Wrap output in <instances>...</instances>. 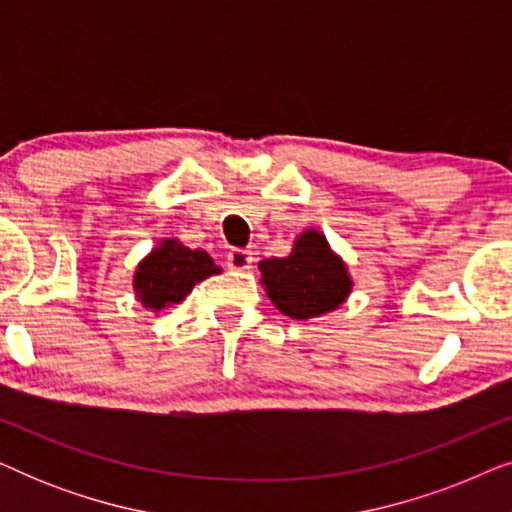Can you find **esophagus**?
I'll return each mask as SVG.
<instances>
[{
	"instance_id": "1",
	"label": "esophagus",
	"mask_w": 512,
	"mask_h": 512,
	"mask_svg": "<svg viewBox=\"0 0 512 512\" xmlns=\"http://www.w3.org/2000/svg\"><path fill=\"white\" fill-rule=\"evenodd\" d=\"M251 265H254V254L247 249H233L228 254V268L235 270V272H244L249 270Z\"/></svg>"
}]
</instances>
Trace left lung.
<instances>
[{
  "instance_id": "obj_1",
  "label": "left lung",
  "mask_w": 512,
  "mask_h": 512,
  "mask_svg": "<svg viewBox=\"0 0 512 512\" xmlns=\"http://www.w3.org/2000/svg\"><path fill=\"white\" fill-rule=\"evenodd\" d=\"M258 270L272 305L300 321L338 310L354 286L347 263L317 228H305L293 240L289 256L263 258Z\"/></svg>"
}]
</instances>
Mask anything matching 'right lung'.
<instances>
[{"instance_id": "obj_1", "label": "right lung", "mask_w": 512, "mask_h": 512, "mask_svg": "<svg viewBox=\"0 0 512 512\" xmlns=\"http://www.w3.org/2000/svg\"><path fill=\"white\" fill-rule=\"evenodd\" d=\"M219 272L205 249L184 247L177 237H165L137 263L132 289L146 310L158 314L181 303L195 284Z\"/></svg>"}]
</instances>
